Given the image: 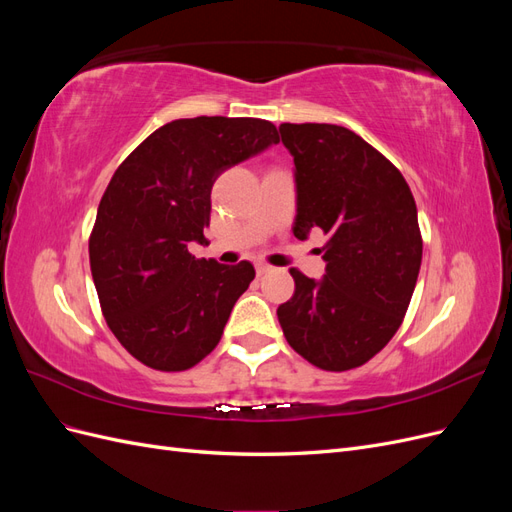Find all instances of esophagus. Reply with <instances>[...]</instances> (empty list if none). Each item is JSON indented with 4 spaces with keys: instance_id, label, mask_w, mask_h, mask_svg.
Instances as JSON below:
<instances>
[{
    "instance_id": "1",
    "label": "esophagus",
    "mask_w": 512,
    "mask_h": 512,
    "mask_svg": "<svg viewBox=\"0 0 512 512\" xmlns=\"http://www.w3.org/2000/svg\"><path fill=\"white\" fill-rule=\"evenodd\" d=\"M273 267L271 265H267V262H256V273L258 275H265V273H269Z\"/></svg>"
}]
</instances>
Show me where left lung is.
Listing matches in <instances>:
<instances>
[{
    "instance_id": "left-lung-1",
    "label": "left lung",
    "mask_w": 512,
    "mask_h": 512,
    "mask_svg": "<svg viewBox=\"0 0 512 512\" xmlns=\"http://www.w3.org/2000/svg\"><path fill=\"white\" fill-rule=\"evenodd\" d=\"M294 160V237L327 235L320 280L290 269L292 299L277 307L288 344L327 371L367 363L406 316L423 241L399 170L359 134L333 123H282Z\"/></svg>"
}]
</instances>
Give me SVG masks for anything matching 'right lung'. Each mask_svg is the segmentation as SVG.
I'll list each match as a JSON object with an SVG mask.
<instances>
[{"label": "right lung", "mask_w": 512, "mask_h": 512, "mask_svg": "<svg viewBox=\"0 0 512 512\" xmlns=\"http://www.w3.org/2000/svg\"><path fill=\"white\" fill-rule=\"evenodd\" d=\"M277 143L265 119H175L115 170L89 239V265L108 327L134 359L183 371L218 346L256 271L247 260H198L190 243L207 241L215 179Z\"/></svg>", "instance_id": "right-lung-1"}]
</instances>
